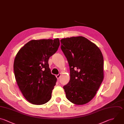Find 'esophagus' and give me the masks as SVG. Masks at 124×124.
<instances>
[{
    "mask_svg": "<svg viewBox=\"0 0 124 124\" xmlns=\"http://www.w3.org/2000/svg\"><path fill=\"white\" fill-rule=\"evenodd\" d=\"M61 73H60V74H59L58 75H56V77H57V79H59L60 78V77H61Z\"/></svg>",
    "mask_w": 124,
    "mask_h": 124,
    "instance_id": "esophagus-1",
    "label": "esophagus"
}]
</instances>
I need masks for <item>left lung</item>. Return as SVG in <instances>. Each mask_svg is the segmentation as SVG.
I'll use <instances>...</instances> for the list:
<instances>
[{
    "instance_id": "1",
    "label": "left lung",
    "mask_w": 124,
    "mask_h": 124,
    "mask_svg": "<svg viewBox=\"0 0 124 124\" xmlns=\"http://www.w3.org/2000/svg\"><path fill=\"white\" fill-rule=\"evenodd\" d=\"M61 42L70 68V81L63 87L66 98L76 105L87 103L103 80L102 54L94 44L82 36L63 38Z\"/></svg>"
}]
</instances>
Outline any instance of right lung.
<instances>
[{
	"instance_id": "right-lung-1",
	"label": "right lung",
	"mask_w": 124,
	"mask_h": 124,
	"mask_svg": "<svg viewBox=\"0 0 124 124\" xmlns=\"http://www.w3.org/2000/svg\"><path fill=\"white\" fill-rule=\"evenodd\" d=\"M59 46L58 38L33 40L16 55L14 64L16 81L25 98L33 104H44L51 97L57 78L51 73L48 59Z\"/></svg>"
}]
</instances>
